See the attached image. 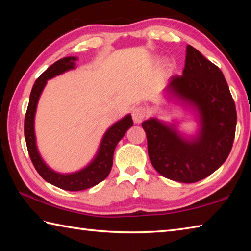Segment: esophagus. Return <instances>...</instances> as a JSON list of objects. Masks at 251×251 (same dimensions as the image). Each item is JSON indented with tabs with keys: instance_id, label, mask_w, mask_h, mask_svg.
<instances>
[{
	"instance_id": "obj_1",
	"label": "esophagus",
	"mask_w": 251,
	"mask_h": 251,
	"mask_svg": "<svg viewBox=\"0 0 251 251\" xmlns=\"http://www.w3.org/2000/svg\"><path fill=\"white\" fill-rule=\"evenodd\" d=\"M148 112L143 108V106H137L134 110H132V120L137 124H140V123L146 119Z\"/></svg>"
}]
</instances>
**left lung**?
<instances>
[{"label":"left lung","mask_w":251,"mask_h":251,"mask_svg":"<svg viewBox=\"0 0 251 251\" xmlns=\"http://www.w3.org/2000/svg\"><path fill=\"white\" fill-rule=\"evenodd\" d=\"M169 96L188 103L199 115L200 130L186 138L173 124L151 117L142 123L150 161L170 180L193 183L219 168L231 152L237 114L221 70L191 45L182 75L169 78Z\"/></svg>","instance_id":"1"}]
</instances>
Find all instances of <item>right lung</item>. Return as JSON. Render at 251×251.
<instances>
[{
  "instance_id": "obj_1",
  "label": "right lung",
  "mask_w": 251,
  "mask_h": 251,
  "mask_svg": "<svg viewBox=\"0 0 251 251\" xmlns=\"http://www.w3.org/2000/svg\"><path fill=\"white\" fill-rule=\"evenodd\" d=\"M75 60H77L76 57L62 58V59L56 61L54 65H51L37 77L31 90L28 109H26L25 116V143L30 158L34 165L36 172L49 183L67 191L86 190L100 183L101 181H103L108 177L112 165H113L115 147L122 138L124 137L127 129L132 126V119L130 114H127L122 120L112 125L105 131L95 158L86 167L78 170L76 173L59 174L47 166L43 158L40 155L35 141L34 116L37 102H39L40 96L43 92L47 81L63 72L74 69V67H75L74 61Z\"/></svg>"
}]
</instances>
